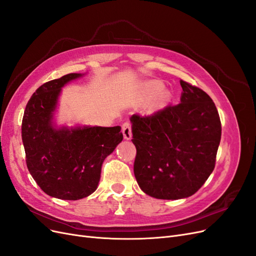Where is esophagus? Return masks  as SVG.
Listing matches in <instances>:
<instances>
[{
	"mask_svg": "<svg viewBox=\"0 0 256 256\" xmlns=\"http://www.w3.org/2000/svg\"><path fill=\"white\" fill-rule=\"evenodd\" d=\"M122 134L124 138H125V140H131V138H132V134H131V124L126 122L122 124Z\"/></svg>",
	"mask_w": 256,
	"mask_h": 256,
	"instance_id": "esophagus-1",
	"label": "esophagus"
}]
</instances>
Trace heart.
<instances>
[{
  "label": "heart",
  "instance_id": "1",
  "mask_svg": "<svg viewBox=\"0 0 256 256\" xmlns=\"http://www.w3.org/2000/svg\"><path fill=\"white\" fill-rule=\"evenodd\" d=\"M161 88H162V84L158 81H150V82H145L144 84H142V92L146 96L154 95ZM170 99H171V94H170V92L166 90H162L157 94V96L154 97V102H152V108L164 106L170 102Z\"/></svg>",
  "mask_w": 256,
  "mask_h": 256
}]
</instances>
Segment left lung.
Wrapping results in <instances>:
<instances>
[{
  "label": "left lung",
  "instance_id": "left-lung-1",
  "mask_svg": "<svg viewBox=\"0 0 256 256\" xmlns=\"http://www.w3.org/2000/svg\"><path fill=\"white\" fill-rule=\"evenodd\" d=\"M180 85V104L130 118L136 180L146 194L160 200L194 194L214 171L221 140L212 99L182 80Z\"/></svg>",
  "mask_w": 256,
  "mask_h": 256
}]
</instances>
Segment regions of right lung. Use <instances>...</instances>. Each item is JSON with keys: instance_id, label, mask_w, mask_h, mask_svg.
I'll list each match as a JSON object with an SVG mask.
<instances>
[{"instance_id": "add662e5", "label": "right lung", "mask_w": 256, "mask_h": 256, "mask_svg": "<svg viewBox=\"0 0 256 256\" xmlns=\"http://www.w3.org/2000/svg\"><path fill=\"white\" fill-rule=\"evenodd\" d=\"M84 74H68L42 84L28 100L22 142L28 171L52 198L76 200L94 192L104 159L122 141L120 127H58L54 122L62 88Z\"/></svg>"}]
</instances>
